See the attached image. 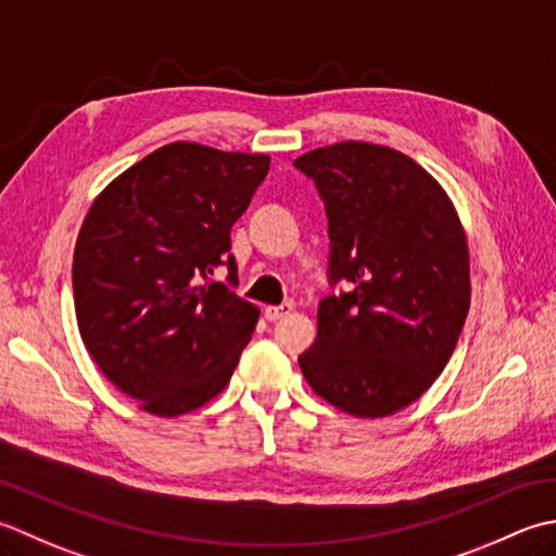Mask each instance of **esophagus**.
<instances>
[{"mask_svg": "<svg viewBox=\"0 0 556 556\" xmlns=\"http://www.w3.org/2000/svg\"><path fill=\"white\" fill-rule=\"evenodd\" d=\"M290 312H292V304H280V307H278V304H268V307L264 309V316L268 321H278Z\"/></svg>", "mask_w": 556, "mask_h": 556, "instance_id": "34e87169", "label": "esophagus"}]
</instances>
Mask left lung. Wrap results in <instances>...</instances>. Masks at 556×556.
Returning a JSON list of instances; mask_svg holds the SVG:
<instances>
[{
	"instance_id": "obj_1",
	"label": "left lung",
	"mask_w": 556,
	"mask_h": 556,
	"mask_svg": "<svg viewBox=\"0 0 556 556\" xmlns=\"http://www.w3.org/2000/svg\"><path fill=\"white\" fill-rule=\"evenodd\" d=\"M326 201L331 282L300 369L353 417H389L432 387L470 309L468 237L446 189L405 155L341 141L294 161Z\"/></svg>"
}]
</instances>
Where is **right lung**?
I'll return each instance as SVG.
<instances>
[{"mask_svg": "<svg viewBox=\"0 0 556 556\" xmlns=\"http://www.w3.org/2000/svg\"><path fill=\"white\" fill-rule=\"evenodd\" d=\"M270 157L194 141L161 146L90 203L74 247V307L100 371L141 410L177 417L215 399L258 307L208 276Z\"/></svg>", "mask_w": 556, "mask_h": 556, "instance_id": "right-lung-1", "label": "right lung"}]
</instances>
